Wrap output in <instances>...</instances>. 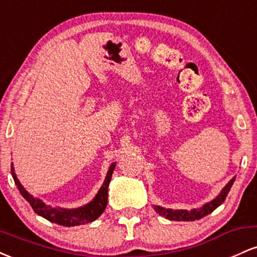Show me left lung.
I'll return each instance as SVG.
<instances>
[{
    "label": "left lung",
    "instance_id": "1",
    "mask_svg": "<svg viewBox=\"0 0 257 257\" xmlns=\"http://www.w3.org/2000/svg\"><path fill=\"white\" fill-rule=\"evenodd\" d=\"M235 178H232L227 182L225 187L221 190L219 196H216L213 200L205 203L204 205H202L200 208L197 209H191V210H184V209H178V210H173V209H166L163 206L159 205H153V209L156 210V213H158L162 216H164L166 219L170 221H194L199 220L202 217L206 216L210 213H213L217 206H220L225 202L227 194H228L229 190H231L233 182H234Z\"/></svg>",
    "mask_w": 257,
    "mask_h": 257
}]
</instances>
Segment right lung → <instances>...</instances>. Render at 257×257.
Segmentation results:
<instances>
[{"label": "right lung", "mask_w": 257, "mask_h": 257, "mask_svg": "<svg viewBox=\"0 0 257 257\" xmlns=\"http://www.w3.org/2000/svg\"><path fill=\"white\" fill-rule=\"evenodd\" d=\"M114 168H116V162L111 164L108 168L107 174H106V178L104 180V184L101 185L98 193L95 194L93 199L89 203L83 206H79V208L75 209H66V208H53L51 205H47L43 200L40 198H36L32 194H30L28 191L25 190L24 186L20 184L19 179L17 178V174L14 172L13 163H12L11 170H12V176H13L14 182H16L18 190L22 193V196L30 203L31 208L34 209V211L40 216L44 217L51 222L58 223L60 226H78V225H84V223L91 222V221L96 220L98 217L104 213L107 205V196H108V185H110L112 174H113Z\"/></svg>", "instance_id": "right-lung-1"}]
</instances>
